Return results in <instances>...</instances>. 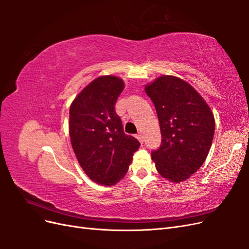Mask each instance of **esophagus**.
<instances>
[{"mask_svg": "<svg viewBox=\"0 0 249 249\" xmlns=\"http://www.w3.org/2000/svg\"><path fill=\"white\" fill-rule=\"evenodd\" d=\"M136 138H137L141 143H143V141H144V139H143V135H142L141 133H139V134L136 135Z\"/></svg>", "mask_w": 249, "mask_h": 249, "instance_id": "esophagus-1", "label": "esophagus"}]
</instances>
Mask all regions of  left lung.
<instances>
[{"label": "left lung", "instance_id": "obj_1", "mask_svg": "<svg viewBox=\"0 0 249 249\" xmlns=\"http://www.w3.org/2000/svg\"><path fill=\"white\" fill-rule=\"evenodd\" d=\"M144 89L155 105L163 138L152 153L156 168L165 179L184 182L207 159L215 132L213 112L180 78L163 74Z\"/></svg>", "mask_w": 249, "mask_h": 249}]
</instances>
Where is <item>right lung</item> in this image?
Wrapping results in <instances>:
<instances>
[{
  "label": "right lung",
  "mask_w": 249,
  "mask_h": 249,
  "mask_svg": "<svg viewBox=\"0 0 249 249\" xmlns=\"http://www.w3.org/2000/svg\"><path fill=\"white\" fill-rule=\"evenodd\" d=\"M124 82L101 76L83 88L70 108L69 131L78 162L94 183L112 186L124 178L139 141L124 132L115 112Z\"/></svg>",
  "instance_id": "1"
}]
</instances>
